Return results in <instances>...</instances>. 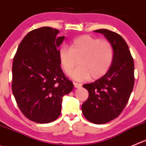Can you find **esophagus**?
<instances>
[{"label": "esophagus", "mask_w": 146, "mask_h": 146, "mask_svg": "<svg viewBox=\"0 0 146 146\" xmlns=\"http://www.w3.org/2000/svg\"><path fill=\"white\" fill-rule=\"evenodd\" d=\"M73 84H74V86L76 87V88H80V87H82V84H80V83L73 82Z\"/></svg>", "instance_id": "1"}]
</instances>
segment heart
<instances>
[{"label":"heart","mask_w":146,"mask_h":146,"mask_svg":"<svg viewBox=\"0 0 146 146\" xmlns=\"http://www.w3.org/2000/svg\"><path fill=\"white\" fill-rule=\"evenodd\" d=\"M113 48L110 43L100 38L84 35L75 38L69 48L62 47L59 51L60 66L69 74L77 63L79 67L72 72L77 80L99 79L109 70L113 60Z\"/></svg>","instance_id":"b5f03b06"}]
</instances>
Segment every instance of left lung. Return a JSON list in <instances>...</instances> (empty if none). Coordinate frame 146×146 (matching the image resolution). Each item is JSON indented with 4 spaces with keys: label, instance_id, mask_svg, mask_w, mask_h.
<instances>
[{
    "label": "left lung",
    "instance_id": "8db88e82",
    "mask_svg": "<svg viewBox=\"0 0 146 146\" xmlns=\"http://www.w3.org/2000/svg\"><path fill=\"white\" fill-rule=\"evenodd\" d=\"M95 31L103 34L111 44L113 60L103 77L83 85L89 97L82 105V110L90 122L104 124L120 115L128 102L134 86V62L121 36L108 29Z\"/></svg>",
    "mask_w": 146,
    "mask_h": 146
}]
</instances>
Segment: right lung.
Segmentation results:
<instances>
[{"label":"right lung","instance_id":"add662e5","mask_svg":"<svg viewBox=\"0 0 146 146\" xmlns=\"http://www.w3.org/2000/svg\"><path fill=\"white\" fill-rule=\"evenodd\" d=\"M41 27L28 33L18 47L12 66V92L22 113L31 121L48 123L59 117L62 97L72 82L61 68L59 48L64 36Z\"/></svg>","mask_w":146,"mask_h":146}]
</instances>
